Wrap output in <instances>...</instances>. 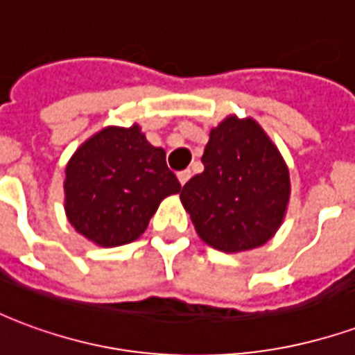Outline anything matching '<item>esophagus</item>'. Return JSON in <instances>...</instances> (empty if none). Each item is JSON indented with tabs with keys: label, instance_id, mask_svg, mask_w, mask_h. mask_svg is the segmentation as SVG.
Here are the masks:
<instances>
[{
	"label": "esophagus",
	"instance_id": "34e87169",
	"mask_svg": "<svg viewBox=\"0 0 355 355\" xmlns=\"http://www.w3.org/2000/svg\"><path fill=\"white\" fill-rule=\"evenodd\" d=\"M177 177H178V182H180V186H184L186 182L190 180V177H192V171H188V169L180 171Z\"/></svg>",
	"mask_w": 355,
	"mask_h": 355
}]
</instances>
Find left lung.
<instances>
[{
	"instance_id": "obj_1",
	"label": "left lung",
	"mask_w": 355,
	"mask_h": 355,
	"mask_svg": "<svg viewBox=\"0 0 355 355\" xmlns=\"http://www.w3.org/2000/svg\"><path fill=\"white\" fill-rule=\"evenodd\" d=\"M201 162L180 201L207 245L243 253L279 230L291 196L289 167L253 117H224L211 129Z\"/></svg>"
}]
</instances>
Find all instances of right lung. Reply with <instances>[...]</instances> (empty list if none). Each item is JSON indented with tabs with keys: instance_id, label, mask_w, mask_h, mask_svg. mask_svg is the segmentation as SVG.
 I'll return each instance as SVG.
<instances>
[{
	"instance_id": "right-lung-1",
	"label": "right lung",
	"mask_w": 355,
	"mask_h": 355,
	"mask_svg": "<svg viewBox=\"0 0 355 355\" xmlns=\"http://www.w3.org/2000/svg\"><path fill=\"white\" fill-rule=\"evenodd\" d=\"M178 192L165 150L152 146L139 123L104 127L66 165V218L98 247L139 239L159 203Z\"/></svg>"
}]
</instances>
